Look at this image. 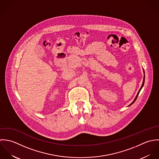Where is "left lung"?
<instances>
[{
	"label": "left lung",
	"mask_w": 159,
	"mask_h": 159,
	"mask_svg": "<svg viewBox=\"0 0 159 159\" xmlns=\"http://www.w3.org/2000/svg\"><path fill=\"white\" fill-rule=\"evenodd\" d=\"M144 79H145V75H144V79H143V84H142V85H141V87L140 88V89H139V92H138V94H137V95H136V98H134V101L128 106H131L132 104H133V102L136 101V98H137V97H138V95H139V92H140V91H141V89L143 88V85H144Z\"/></svg>",
	"instance_id": "left-lung-1"
}]
</instances>
